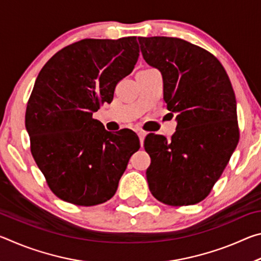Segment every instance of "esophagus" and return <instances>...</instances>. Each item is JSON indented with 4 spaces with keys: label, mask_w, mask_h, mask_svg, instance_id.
Segmentation results:
<instances>
[{
    "label": "esophagus",
    "mask_w": 261,
    "mask_h": 261,
    "mask_svg": "<svg viewBox=\"0 0 261 261\" xmlns=\"http://www.w3.org/2000/svg\"><path fill=\"white\" fill-rule=\"evenodd\" d=\"M138 137H139V140H140V145H141V146H143L144 139H145V137H146V132H145V131H138Z\"/></svg>",
    "instance_id": "34e87169"
}]
</instances>
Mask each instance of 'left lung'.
<instances>
[{
    "label": "left lung",
    "instance_id": "8db88e82",
    "mask_svg": "<svg viewBox=\"0 0 261 261\" xmlns=\"http://www.w3.org/2000/svg\"><path fill=\"white\" fill-rule=\"evenodd\" d=\"M146 63L160 70L163 100L176 113L170 140L146 137L149 191L170 206L197 204L208 196L240 140L236 98L216 57L179 38H138Z\"/></svg>",
    "mask_w": 261,
    "mask_h": 261
}]
</instances>
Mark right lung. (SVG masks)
I'll list each match as a JSON object with an SVG mask.
<instances>
[{
	"label": "right lung",
	"mask_w": 261,
	"mask_h": 261,
	"mask_svg": "<svg viewBox=\"0 0 261 261\" xmlns=\"http://www.w3.org/2000/svg\"><path fill=\"white\" fill-rule=\"evenodd\" d=\"M136 37L84 39L43 65L26 107L31 153L60 199L94 206L116 192L130 156L140 147L134 131L112 134L93 113L110 103L117 83L138 61Z\"/></svg>",
	"instance_id": "add662e5"
}]
</instances>
